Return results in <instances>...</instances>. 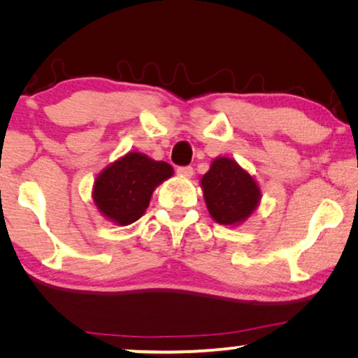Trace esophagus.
I'll list each match as a JSON object with an SVG mask.
<instances>
[{
  "label": "esophagus",
  "instance_id": "obj_1",
  "mask_svg": "<svg viewBox=\"0 0 358 358\" xmlns=\"http://www.w3.org/2000/svg\"><path fill=\"white\" fill-rule=\"evenodd\" d=\"M178 174L185 176V178H190V176L194 174V169L190 168V166H180V168H178Z\"/></svg>",
  "mask_w": 358,
  "mask_h": 358
}]
</instances>
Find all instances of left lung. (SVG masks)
I'll return each instance as SVG.
<instances>
[{
  "mask_svg": "<svg viewBox=\"0 0 358 358\" xmlns=\"http://www.w3.org/2000/svg\"><path fill=\"white\" fill-rule=\"evenodd\" d=\"M200 185L208 213L224 227L243 223L261 202V189L252 176L227 156L213 159Z\"/></svg>",
  "mask_w": 358,
  "mask_h": 358,
  "instance_id": "1",
  "label": "left lung"
}]
</instances>
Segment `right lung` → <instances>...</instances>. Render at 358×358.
<instances>
[{
    "mask_svg": "<svg viewBox=\"0 0 358 358\" xmlns=\"http://www.w3.org/2000/svg\"><path fill=\"white\" fill-rule=\"evenodd\" d=\"M173 173V166L164 161L130 151L97 176L92 199L107 220L127 227L145 213L153 190Z\"/></svg>",
    "mask_w": 358,
    "mask_h": 358,
    "instance_id": "1",
    "label": "right lung"
}]
</instances>
